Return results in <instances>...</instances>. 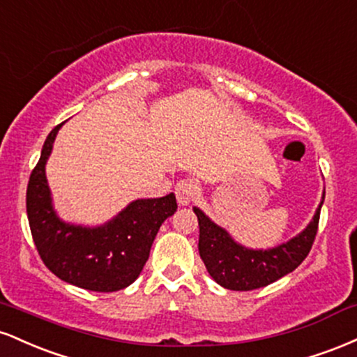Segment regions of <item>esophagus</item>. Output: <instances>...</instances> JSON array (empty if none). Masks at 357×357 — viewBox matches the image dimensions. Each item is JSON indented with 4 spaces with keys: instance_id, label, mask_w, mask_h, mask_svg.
I'll return each mask as SVG.
<instances>
[{
    "instance_id": "1",
    "label": "esophagus",
    "mask_w": 357,
    "mask_h": 357,
    "mask_svg": "<svg viewBox=\"0 0 357 357\" xmlns=\"http://www.w3.org/2000/svg\"><path fill=\"white\" fill-rule=\"evenodd\" d=\"M176 199H178L179 206H188L196 196V186L190 179H183L176 184Z\"/></svg>"
}]
</instances>
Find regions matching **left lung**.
Segmentation results:
<instances>
[{
    "mask_svg": "<svg viewBox=\"0 0 357 357\" xmlns=\"http://www.w3.org/2000/svg\"><path fill=\"white\" fill-rule=\"evenodd\" d=\"M324 196L326 190L321 204L304 230L284 243L265 250L238 243L203 210L192 208L199 225V257L213 280L230 290H255L294 272L312 248Z\"/></svg>",
    "mask_w": 357,
    "mask_h": 357,
    "instance_id": "left-lung-1",
    "label": "left lung"
}]
</instances>
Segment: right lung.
<instances>
[{
	"label": "right lung",
	"instance_id": "add662e5",
	"mask_svg": "<svg viewBox=\"0 0 357 357\" xmlns=\"http://www.w3.org/2000/svg\"><path fill=\"white\" fill-rule=\"evenodd\" d=\"M61 122L48 134L30 176L26 215L43 264L67 284L92 292H116L141 275L166 218L178 210L174 192L130 202L104 225L68 223L56 215L45 166Z\"/></svg>",
	"mask_w": 357,
	"mask_h": 357
}]
</instances>
